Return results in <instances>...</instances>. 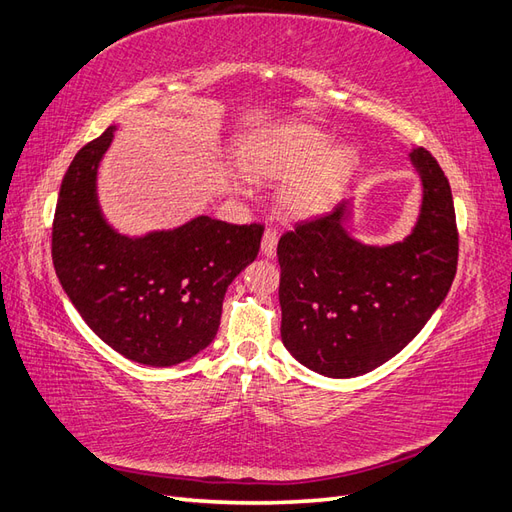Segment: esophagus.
Instances as JSON below:
<instances>
[{"instance_id":"1","label":"esophagus","mask_w":512,"mask_h":512,"mask_svg":"<svg viewBox=\"0 0 512 512\" xmlns=\"http://www.w3.org/2000/svg\"><path fill=\"white\" fill-rule=\"evenodd\" d=\"M276 245H278V232L274 227H267L265 234H263V243H260V249H263V254L267 258H274L276 256Z\"/></svg>"}]
</instances>
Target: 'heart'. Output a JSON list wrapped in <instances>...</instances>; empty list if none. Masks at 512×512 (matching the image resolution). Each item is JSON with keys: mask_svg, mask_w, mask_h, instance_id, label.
Segmentation results:
<instances>
[{"mask_svg": "<svg viewBox=\"0 0 512 512\" xmlns=\"http://www.w3.org/2000/svg\"><path fill=\"white\" fill-rule=\"evenodd\" d=\"M331 135L309 124H282L254 135L245 144L241 164L256 179H287L278 192V206L291 219H309L326 212L342 195L357 168L350 144L331 150Z\"/></svg>", "mask_w": 512, "mask_h": 512, "instance_id": "1", "label": "heart"}]
</instances>
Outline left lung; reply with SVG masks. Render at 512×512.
Segmentation results:
<instances>
[{
  "label": "left lung",
  "instance_id": "left-lung-1",
  "mask_svg": "<svg viewBox=\"0 0 512 512\" xmlns=\"http://www.w3.org/2000/svg\"><path fill=\"white\" fill-rule=\"evenodd\" d=\"M423 203L412 234L363 245L346 232L348 201L280 236L282 344L302 366L350 379L392 359L447 298L458 267L451 186L436 157L412 149Z\"/></svg>",
  "mask_w": 512,
  "mask_h": 512
}]
</instances>
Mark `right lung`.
Returning a JSON list of instances; mask_svg holds the SVG:
<instances>
[{"label": "right lung", "mask_w": 512, "mask_h": 512, "mask_svg": "<svg viewBox=\"0 0 512 512\" xmlns=\"http://www.w3.org/2000/svg\"><path fill=\"white\" fill-rule=\"evenodd\" d=\"M113 127L76 153L52 223V263L87 326L122 357L175 366L219 331L225 291L252 263L265 227L197 217L140 238L118 234L98 206L96 175Z\"/></svg>", "instance_id": "obj_1"}]
</instances>
